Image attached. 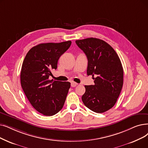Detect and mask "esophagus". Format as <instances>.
I'll return each instance as SVG.
<instances>
[{"instance_id":"34e87169","label":"esophagus","mask_w":148,"mask_h":148,"mask_svg":"<svg viewBox=\"0 0 148 148\" xmlns=\"http://www.w3.org/2000/svg\"><path fill=\"white\" fill-rule=\"evenodd\" d=\"M77 85H78V83H77L76 82H71V86L72 87H75Z\"/></svg>"}]
</instances>
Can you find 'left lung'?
Listing matches in <instances>:
<instances>
[{
  "mask_svg": "<svg viewBox=\"0 0 148 148\" xmlns=\"http://www.w3.org/2000/svg\"><path fill=\"white\" fill-rule=\"evenodd\" d=\"M75 43L88 59L87 75H92L94 85H85L82 100L91 111L103 113L116 103L123 83V69L115 50L97 38L77 40Z\"/></svg>",
  "mask_w": 148,
  "mask_h": 148,
  "instance_id": "1",
  "label": "left lung"
}]
</instances>
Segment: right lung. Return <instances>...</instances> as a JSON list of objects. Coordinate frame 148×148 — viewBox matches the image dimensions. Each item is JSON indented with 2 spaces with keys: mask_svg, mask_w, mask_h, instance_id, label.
<instances>
[{
  "mask_svg": "<svg viewBox=\"0 0 148 148\" xmlns=\"http://www.w3.org/2000/svg\"><path fill=\"white\" fill-rule=\"evenodd\" d=\"M71 42L40 43L32 48L25 56L21 73L23 92L36 111L47 116L59 112L63 106L70 88L68 82L49 80L51 70L56 69L60 57Z\"/></svg>",
  "mask_w": 148,
  "mask_h": 148,
  "instance_id": "add662e5",
  "label": "right lung"
}]
</instances>
